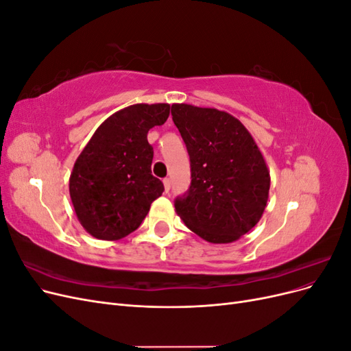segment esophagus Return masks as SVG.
Segmentation results:
<instances>
[{
	"mask_svg": "<svg viewBox=\"0 0 351 351\" xmlns=\"http://www.w3.org/2000/svg\"><path fill=\"white\" fill-rule=\"evenodd\" d=\"M162 183H164L165 192H169V187H171V180H169V178H164V180H162Z\"/></svg>",
	"mask_w": 351,
	"mask_h": 351,
	"instance_id": "esophagus-1",
	"label": "esophagus"
}]
</instances>
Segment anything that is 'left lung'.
<instances>
[{"mask_svg": "<svg viewBox=\"0 0 351 351\" xmlns=\"http://www.w3.org/2000/svg\"><path fill=\"white\" fill-rule=\"evenodd\" d=\"M173 121L190 156L192 183L176 200L189 230L214 244L239 240L267 208L271 176L253 136L217 108L173 104Z\"/></svg>", "mask_w": 351, "mask_h": 351, "instance_id": "left-lung-1", "label": "left lung"}]
</instances>
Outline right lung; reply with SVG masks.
Masks as SVG:
<instances>
[{"label":"right lung","mask_w":351,"mask_h":351,"mask_svg":"<svg viewBox=\"0 0 351 351\" xmlns=\"http://www.w3.org/2000/svg\"><path fill=\"white\" fill-rule=\"evenodd\" d=\"M169 104H134L105 120L74 162L71 204L82 227L115 241L139 228L164 184L152 176L154 149L147 132L162 125Z\"/></svg>","instance_id":"add662e5"}]
</instances>
